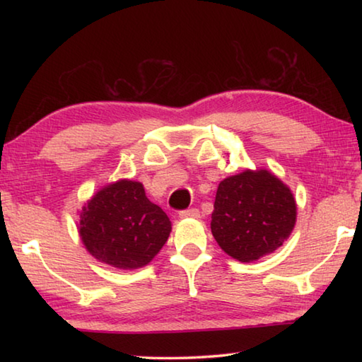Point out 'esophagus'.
<instances>
[{
  "instance_id": "1",
  "label": "esophagus",
  "mask_w": 362,
  "mask_h": 362,
  "mask_svg": "<svg viewBox=\"0 0 362 362\" xmlns=\"http://www.w3.org/2000/svg\"><path fill=\"white\" fill-rule=\"evenodd\" d=\"M180 218H199V211L198 209H187V211H182L179 214Z\"/></svg>"
}]
</instances>
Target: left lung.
<instances>
[{"label":"left lung","instance_id":"left-lung-1","mask_svg":"<svg viewBox=\"0 0 362 362\" xmlns=\"http://www.w3.org/2000/svg\"><path fill=\"white\" fill-rule=\"evenodd\" d=\"M297 222L292 189L267 169H244L218 183L211 230L225 254L255 262L287 241Z\"/></svg>","mask_w":362,"mask_h":362}]
</instances>
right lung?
I'll return each mask as SVG.
<instances>
[{
  "mask_svg": "<svg viewBox=\"0 0 362 362\" xmlns=\"http://www.w3.org/2000/svg\"><path fill=\"white\" fill-rule=\"evenodd\" d=\"M173 230L140 182L119 179L102 187L79 211L78 233L88 252L105 265L137 269L155 259Z\"/></svg>",
  "mask_w": 362,
  "mask_h": 362,
  "instance_id": "add662e5",
  "label": "right lung"
}]
</instances>
